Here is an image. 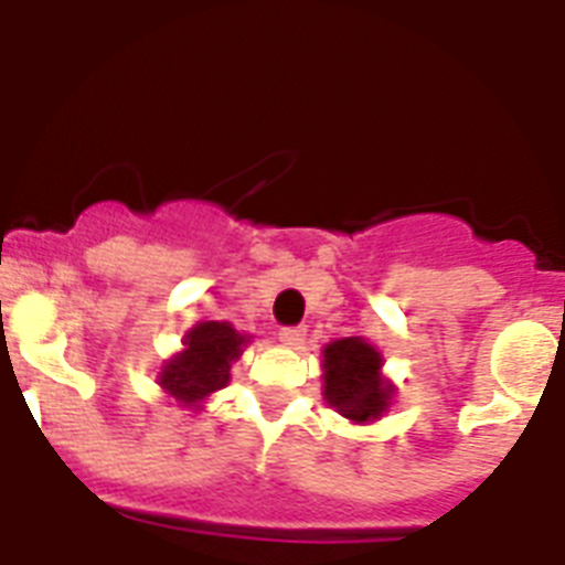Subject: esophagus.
I'll list each match as a JSON object with an SVG mask.
<instances>
[{"label":"esophagus","mask_w":565,"mask_h":565,"mask_svg":"<svg viewBox=\"0 0 565 565\" xmlns=\"http://www.w3.org/2000/svg\"><path fill=\"white\" fill-rule=\"evenodd\" d=\"M279 342L286 344V348H299V344L306 342V328H282V331H279Z\"/></svg>","instance_id":"obj_1"}]
</instances>
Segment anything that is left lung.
<instances>
[{
    "label": "left lung",
    "instance_id": "obj_1",
    "mask_svg": "<svg viewBox=\"0 0 565 565\" xmlns=\"http://www.w3.org/2000/svg\"><path fill=\"white\" fill-rule=\"evenodd\" d=\"M384 356L364 337L333 339L322 348V396L353 424H373L391 411L396 384L382 373Z\"/></svg>",
    "mask_w": 565,
    "mask_h": 565
}]
</instances>
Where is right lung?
Masks as SVG:
<instances>
[{
  "instance_id": "obj_1",
  "label": "right lung",
  "mask_w": 565,
  "mask_h": 565,
  "mask_svg": "<svg viewBox=\"0 0 565 565\" xmlns=\"http://www.w3.org/2000/svg\"><path fill=\"white\" fill-rule=\"evenodd\" d=\"M252 342L248 333H239L232 322L203 319L189 328L183 348L169 356L158 371V384L169 402L186 411H201L212 393L223 391L232 382V364L243 356V348Z\"/></svg>"
}]
</instances>
